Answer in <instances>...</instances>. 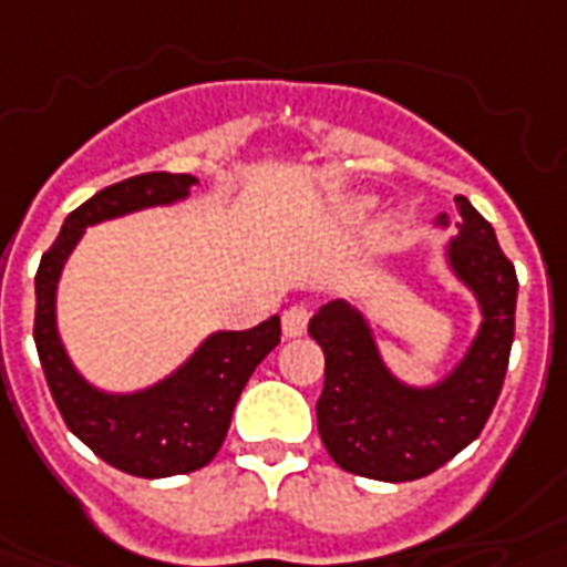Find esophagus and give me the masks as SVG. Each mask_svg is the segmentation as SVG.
Wrapping results in <instances>:
<instances>
[{"label":"esophagus","mask_w":567,"mask_h":567,"mask_svg":"<svg viewBox=\"0 0 567 567\" xmlns=\"http://www.w3.org/2000/svg\"><path fill=\"white\" fill-rule=\"evenodd\" d=\"M310 324V310L307 307H291L282 312V334L285 338H303Z\"/></svg>","instance_id":"esophagus-1"}]
</instances>
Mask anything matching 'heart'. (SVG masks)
<instances>
[{"label": "heart", "instance_id": "b5f03b06", "mask_svg": "<svg viewBox=\"0 0 567 567\" xmlns=\"http://www.w3.org/2000/svg\"><path fill=\"white\" fill-rule=\"evenodd\" d=\"M371 208H374V199H368V196H359V199L347 202V217H350V220H362V217H365ZM399 239H402L399 227L386 229V236H383V248H393V245H399Z\"/></svg>", "mask_w": 567, "mask_h": 567}]
</instances>
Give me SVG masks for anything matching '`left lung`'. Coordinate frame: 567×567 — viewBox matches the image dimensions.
I'll use <instances>...</instances> for the list:
<instances>
[{
    "mask_svg": "<svg viewBox=\"0 0 567 567\" xmlns=\"http://www.w3.org/2000/svg\"><path fill=\"white\" fill-rule=\"evenodd\" d=\"M457 212L461 224L442 260L476 300L478 328L442 378L433 383L399 378L383 362L359 300H331L312 316L310 334L324 352V386L316 402L319 435L347 473L378 482L430 476L482 433L501 395L516 328V270L494 227L463 196ZM435 229H449V217H435Z\"/></svg>",
    "mask_w": 567,
    "mask_h": 567,
    "instance_id": "1",
    "label": "left lung"
}]
</instances>
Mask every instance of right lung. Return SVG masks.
Wrapping results in <instances>:
<instances>
[{
    "mask_svg": "<svg viewBox=\"0 0 567 567\" xmlns=\"http://www.w3.org/2000/svg\"><path fill=\"white\" fill-rule=\"evenodd\" d=\"M199 181L193 174H137L94 193L42 255L35 272L33 338L63 421L101 461L128 476L165 478L202 470L227 439L233 408L255 368L279 343V316L248 331H212L172 374L132 393L94 386L70 359L58 328V285L85 229L104 220L177 205Z\"/></svg>",
    "mask_w": 567,
    "mask_h": 567,
    "instance_id": "1",
    "label": "right lung"
}]
</instances>
